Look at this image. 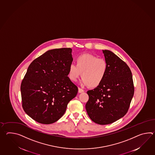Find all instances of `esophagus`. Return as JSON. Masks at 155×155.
<instances>
[{"mask_svg": "<svg viewBox=\"0 0 155 155\" xmlns=\"http://www.w3.org/2000/svg\"><path fill=\"white\" fill-rule=\"evenodd\" d=\"M78 92H79V93L84 92V90L81 89V88H78Z\"/></svg>", "mask_w": 155, "mask_h": 155, "instance_id": "1", "label": "esophagus"}]
</instances>
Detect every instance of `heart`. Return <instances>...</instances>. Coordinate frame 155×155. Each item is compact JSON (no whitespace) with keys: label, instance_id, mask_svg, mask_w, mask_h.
I'll use <instances>...</instances> for the list:
<instances>
[{"label":"heart","instance_id":"b5f03b06","mask_svg":"<svg viewBox=\"0 0 155 155\" xmlns=\"http://www.w3.org/2000/svg\"><path fill=\"white\" fill-rule=\"evenodd\" d=\"M76 65L71 63L68 68V77L76 82L81 76L83 86L96 87L103 82L107 74L108 64L104 59L97 58L90 54L79 55L76 59Z\"/></svg>","mask_w":155,"mask_h":155}]
</instances>
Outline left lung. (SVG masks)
I'll use <instances>...</instances> for the list:
<instances>
[{"instance_id": "8db88e82", "label": "left lung", "mask_w": 155, "mask_h": 155, "mask_svg": "<svg viewBox=\"0 0 155 155\" xmlns=\"http://www.w3.org/2000/svg\"><path fill=\"white\" fill-rule=\"evenodd\" d=\"M102 51L108 64L107 74L100 86L87 91L89 100L86 109L92 120L104 125L113 123L127 112L134 86L127 64L110 51Z\"/></svg>"}]
</instances>
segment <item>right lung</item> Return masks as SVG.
I'll list each match as a JSON object with an SVG mask.
<instances>
[{
  "label": "right lung",
  "instance_id": "obj_1",
  "mask_svg": "<svg viewBox=\"0 0 155 155\" xmlns=\"http://www.w3.org/2000/svg\"><path fill=\"white\" fill-rule=\"evenodd\" d=\"M73 61L70 48L49 50L28 67L21 84L25 112L40 124H51L65 113L77 87L68 77Z\"/></svg>",
  "mask_w": 155,
  "mask_h": 155
}]
</instances>
